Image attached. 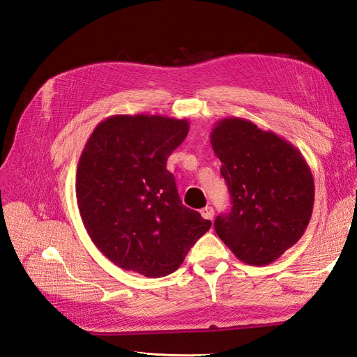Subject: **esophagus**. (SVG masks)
Returning <instances> with one entry per match:
<instances>
[{
	"instance_id": "obj_1",
	"label": "esophagus",
	"mask_w": 357,
	"mask_h": 357,
	"mask_svg": "<svg viewBox=\"0 0 357 357\" xmlns=\"http://www.w3.org/2000/svg\"><path fill=\"white\" fill-rule=\"evenodd\" d=\"M201 215H202L204 219L213 220V218H214V210H213V207H205V208H202V210H201Z\"/></svg>"
}]
</instances>
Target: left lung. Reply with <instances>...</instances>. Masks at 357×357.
<instances>
[{
  "mask_svg": "<svg viewBox=\"0 0 357 357\" xmlns=\"http://www.w3.org/2000/svg\"><path fill=\"white\" fill-rule=\"evenodd\" d=\"M232 208L214 229L248 265H268L299 241L314 205V178L287 139L241 117H226L210 134Z\"/></svg>",
  "mask_w": 357,
  "mask_h": 357,
  "instance_id": "left-lung-1",
  "label": "left lung"
}]
</instances>
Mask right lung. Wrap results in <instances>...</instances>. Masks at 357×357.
<instances>
[{
	"label": "right lung",
	"instance_id": "obj_1",
	"mask_svg": "<svg viewBox=\"0 0 357 357\" xmlns=\"http://www.w3.org/2000/svg\"><path fill=\"white\" fill-rule=\"evenodd\" d=\"M189 132L188 119L116 114L83 147L75 197L96 248L119 268L165 277L211 222L181 204L167 159Z\"/></svg>",
	"mask_w": 357,
	"mask_h": 357
}]
</instances>
